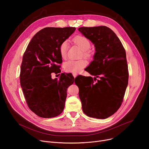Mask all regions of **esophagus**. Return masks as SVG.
<instances>
[{
  "label": "esophagus",
  "mask_w": 149,
  "mask_h": 149,
  "mask_svg": "<svg viewBox=\"0 0 149 149\" xmlns=\"http://www.w3.org/2000/svg\"><path fill=\"white\" fill-rule=\"evenodd\" d=\"M73 76H74V78H75L77 76V74H73Z\"/></svg>",
  "instance_id": "1"
}]
</instances>
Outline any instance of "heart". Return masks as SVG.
Listing matches in <instances>:
<instances>
[{
    "label": "heart",
    "mask_w": 149,
    "mask_h": 149,
    "mask_svg": "<svg viewBox=\"0 0 149 149\" xmlns=\"http://www.w3.org/2000/svg\"><path fill=\"white\" fill-rule=\"evenodd\" d=\"M73 42L77 46H79L82 51H83V54L84 57H88L90 56L91 52L89 50L91 47V43L86 37L78 36L73 38ZM68 46V42L67 40L63 42L60 46V53L63 58H65L66 57ZM86 61L84 60H69L65 63L64 68L68 72L76 74L79 72L83 68L86 66Z\"/></svg>",
    "instance_id": "b5f03b06"
}]
</instances>
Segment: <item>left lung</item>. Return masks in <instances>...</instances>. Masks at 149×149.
I'll return each instance as SVG.
<instances>
[{
  "instance_id": "1",
  "label": "left lung",
  "mask_w": 149,
  "mask_h": 149,
  "mask_svg": "<svg viewBox=\"0 0 149 149\" xmlns=\"http://www.w3.org/2000/svg\"><path fill=\"white\" fill-rule=\"evenodd\" d=\"M79 31L95 48L93 60L85 69L95 76L94 79L80 75L75 80L80 87L83 111L89 117L105 119L118 110L127 86L126 51L118 37L107 26L80 27Z\"/></svg>"
}]
</instances>
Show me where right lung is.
Wrapping results in <instances>:
<instances>
[{
  "mask_svg": "<svg viewBox=\"0 0 149 149\" xmlns=\"http://www.w3.org/2000/svg\"><path fill=\"white\" fill-rule=\"evenodd\" d=\"M75 27H47L37 33L23 54L20 81L26 103L42 118H52L63 111L67 89L73 84L71 74L61 73L52 79L62 58L60 46L75 31Z\"/></svg>",
  "mask_w": 149,
  "mask_h": 149,
  "instance_id": "1",
  "label": "right lung"
}]
</instances>
